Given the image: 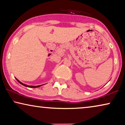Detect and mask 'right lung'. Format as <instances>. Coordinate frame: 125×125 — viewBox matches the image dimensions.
<instances>
[{
  "instance_id": "add662e5",
  "label": "right lung",
  "mask_w": 125,
  "mask_h": 125,
  "mask_svg": "<svg viewBox=\"0 0 125 125\" xmlns=\"http://www.w3.org/2000/svg\"><path fill=\"white\" fill-rule=\"evenodd\" d=\"M17 80V81H18L19 83H21V85H24V86H26V87H28V88H38V87H39V86H42V85H38V86H28V85H25V84H24V83H21V82H20L19 81V80H18V79H16Z\"/></svg>"
}]
</instances>
